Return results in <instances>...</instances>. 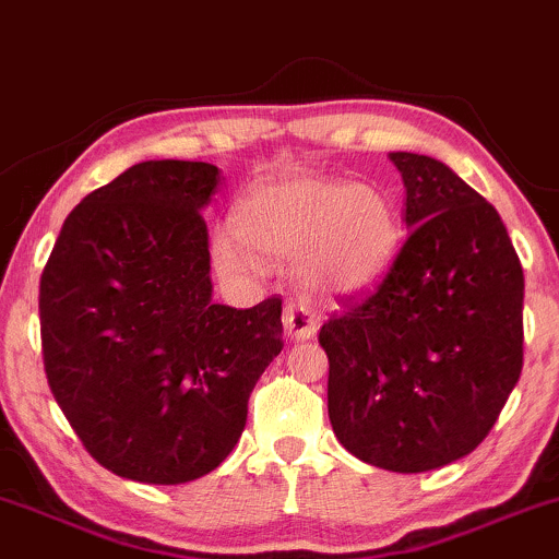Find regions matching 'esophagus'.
Here are the masks:
<instances>
[{
    "instance_id": "obj_1",
    "label": "esophagus",
    "mask_w": 559,
    "mask_h": 559,
    "mask_svg": "<svg viewBox=\"0 0 559 559\" xmlns=\"http://www.w3.org/2000/svg\"><path fill=\"white\" fill-rule=\"evenodd\" d=\"M284 328L294 341L314 338L320 328V312L307 301H288L284 309Z\"/></svg>"
}]
</instances>
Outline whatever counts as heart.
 I'll return each mask as SVG.
<instances>
[{"label":"heart","mask_w":559,"mask_h":559,"mask_svg":"<svg viewBox=\"0 0 559 559\" xmlns=\"http://www.w3.org/2000/svg\"><path fill=\"white\" fill-rule=\"evenodd\" d=\"M234 234L213 239L221 273L252 275L260 260L301 254V273L335 292H365L399 252V213L378 187L292 177L241 200Z\"/></svg>","instance_id":"b5f03b06"}]
</instances>
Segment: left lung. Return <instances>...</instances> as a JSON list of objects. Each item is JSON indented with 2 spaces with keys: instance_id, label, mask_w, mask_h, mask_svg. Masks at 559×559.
<instances>
[{
  "instance_id": "obj_1",
  "label": "left lung",
  "mask_w": 559,
  "mask_h": 559,
  "mask_svg": "<svg viewBox=\"0 0 559 559\" xmlns=\"http://www.w3.org/2000/svg\"><path fill=\"white\" fill-rule=\"evenodd\" d=\"M406 241L378 286L320 328L328 416L356 459L421 474L489 435L523 369V267L508 228L442 160L390 153Z\"/></svg>"
}]
</instances>
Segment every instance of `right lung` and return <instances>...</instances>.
<instances>
[{
	"instance_id": "1",
	"label": "right lung",
	"mask_w": 559,
	"mask_h": 559,
	"mask_svg": "<svg viewBox=\"0 0 559 559\" xmlns=\"http://www.w3.org/2000/svg\"><path fill=\"white\" fill-rule=\"evenodd\" d=\"M221 174L143 160L67 215L41 273L49 388L111 474L185 484L226 461L284 348L281 297L213 305L203 207Z\"/></svg>"
}]
</instances>
